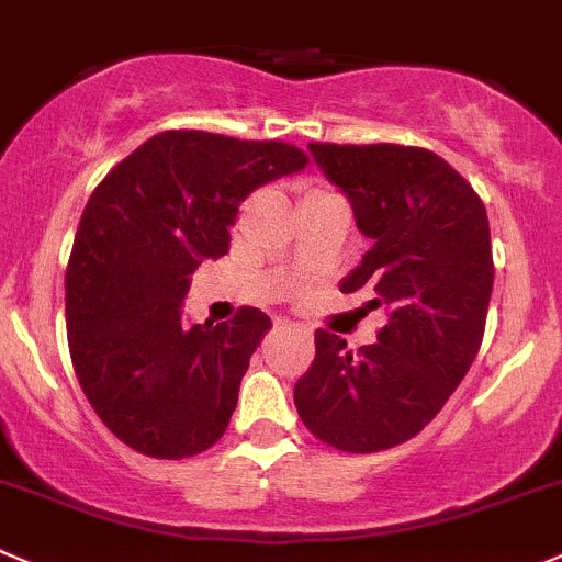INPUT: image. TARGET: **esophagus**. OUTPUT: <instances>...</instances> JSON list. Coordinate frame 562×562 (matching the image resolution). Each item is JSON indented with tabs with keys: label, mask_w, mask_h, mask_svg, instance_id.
I'll use <instances>...</instances> for the list:
<instances>
[{
	"label": "esophagus",
	"mask_w": 562,
	"mask_h": 562,
	"mask_svg": "<svg viewBox=\"0 0 562 562\" xmlns=\"http://www.w3.org/2000/svg\"><path fill=\"white\" fill-rule=\"evenodd\" d=\"M282 329L293 331V335H299V337H302L304 342H313V335H310V329H302V326H282Z\"/></svg>",
	"instance_id": "1"
}]
</instances>
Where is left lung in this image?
Listing matches in <instances>:
<instances>
[{"label": "left lung", "mask_w": 562, "mask_h": 562, "mask_svg": "<svg viewBox=\"0 0 562 562\" xmlns=\"http://www.w3.org/2000/svg\"><path fill=\"white\" fill-rule=\"evenodd\" d=\"M310 154L373 241L340 291L370 293L386 324L357 353L315 331L293 403L321 442L379 453L417 437L481 351L494 285L488 216L475 189L426 148L310 143Z\"/></svg>", "instance_id": "left-lung-1"}]
</instances>
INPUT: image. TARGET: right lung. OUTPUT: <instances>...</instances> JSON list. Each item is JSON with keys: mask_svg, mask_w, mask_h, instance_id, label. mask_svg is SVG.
I'll return each mask as SVG.
<instances>
[{"mask_svg": "<svg viewBox=\"0 0 562 562\" xmlns=\"http://www.w3.org/2000/svg\"><path fill=\"white\" fill-rule=\"evenodd\" d=\"M307 167L277 139L161 131L90 194L65 271L76 379L103 426L150 459H189L222 439L269 315L187 326L181 304L203 260L231 249L238 205Z\"/></svg>", "mask_w": 562, "mask_h": 562, "instance_id": "right-lung-1", "label": "right lung"}]
</instances>
